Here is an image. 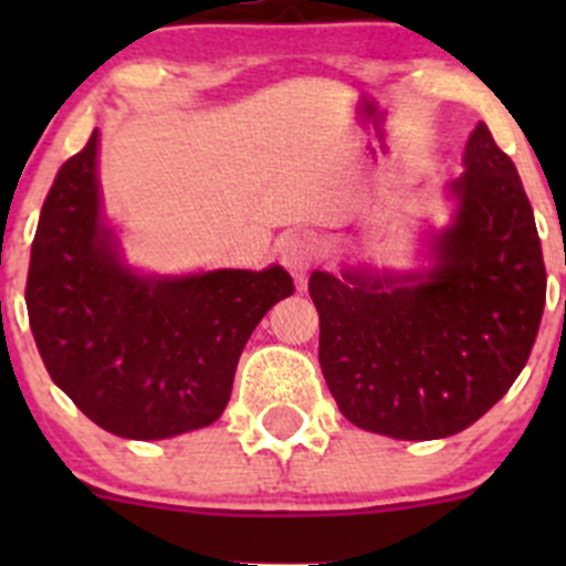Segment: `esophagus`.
I'll return each mask as SVG.
<instances>
[{"instance_id":"obj_1","label":"esophagus","mask_w":566,"mask_h":566,"mask_svg":"<svg viewBox=\"0 0 566 566\" xmlns=\"http://www.w3.org/2000/svg\"><path fill=\"white\" fill-rule=\"evenodd\" d=\"M279 256H282L284 268L295 276V282L301 284L306 279V271L312 268V260H315V243L304 232H290L279 243Z\"/></svg>"}]
</instances>
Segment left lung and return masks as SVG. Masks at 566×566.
I'll use <instances>...</instances> for the list:
<instances>
[{
	"label": "left lung",
	"mask_w": 566,
	"mask_h": 566,
	"mask_svg": "<svg viewBox=\"0 0 566 566\" xmlns=\"http://www.w3.org/2000/svg\"><path fill=\"white\" fill-rule=\"evenodd\" d=\"M449 182L452 219L419 271H315L319 367L356 427L436 441L482 419L526 367L545 310V262L512 158L479 123Z\"/></svg>",
	"instance_id": "1"
}]
</instances>
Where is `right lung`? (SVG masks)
<instances>
[{
  "label": "right lung",
  "mask_w": 566,
  "mask_h": 566,
  "mask_svg": "<svg viewBox=\"0 0 566 566\" xmlns=\"http://www.w3.org/2000/svg\"><path fill=\"white\" fill-rule=\"evenodd\" d=\"M98 142L95 128L40 210L27 276L40 358L112 436L161 441L202 430L224 413L251 331L293 295V279L282 265L136 271L104 213Z\"/></svg>",
  "instance_id": "obj_1"
}]
</instances>
